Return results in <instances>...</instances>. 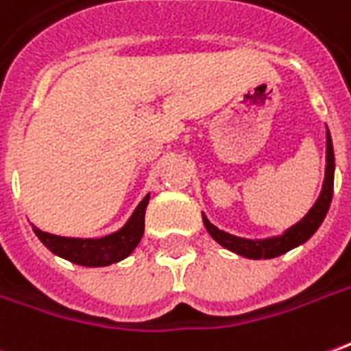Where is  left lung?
I'll return each mask as SVG.
<instances>
[{"label":"left lung","mask_w":351,"mask_h":351,"mask_svg":"<svg viewBox=\"0 0 351 351\" xmlns=\"http://www.w3.org/2000/svg\"><path fill=\"white\" fill-rule=\"evenodd\" d=\"M332 188H335V152H332L330 134L327 133V169H325V182H323L319 199L315 201V205L310 209V213L298 224H295L291 230H287L285 235L266 239V241H251V239H241V237H235V235L218 230L205 217H203V224L207 228V232L213 235V239L230 251L247 256V258H256V261L258 258H274V256H279L283 252L295 249L296 245L308 241L315 234V230L321 226L323 218L327 217L330 199H332Z\"/></svg>","instance_id":"8db88e82"}]
</instances>
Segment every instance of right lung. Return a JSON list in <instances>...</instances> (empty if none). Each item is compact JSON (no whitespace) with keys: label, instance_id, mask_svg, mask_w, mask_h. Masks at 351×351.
<instances>
[{"label":"right lung","instance_id":"1","mask_svg":"<svg viewBox=\"0 0 351 351\" xmlns=\"http://www.w3.org/2000/svg\"><path fill=\"white\" fill-rule=\"evenodd\" d=\"M150 195H146L136 207L133 217L116 234L102 237V239H73V237H58V235L41 232L34 226V232L39 241L47 247L49 251L62 256L66 261L80 264V266H108L112 262L123 261L138 245L144 234V215L148 207Z\"/></svg>","mask_w":351,"mask_h":351}]
</instances>
